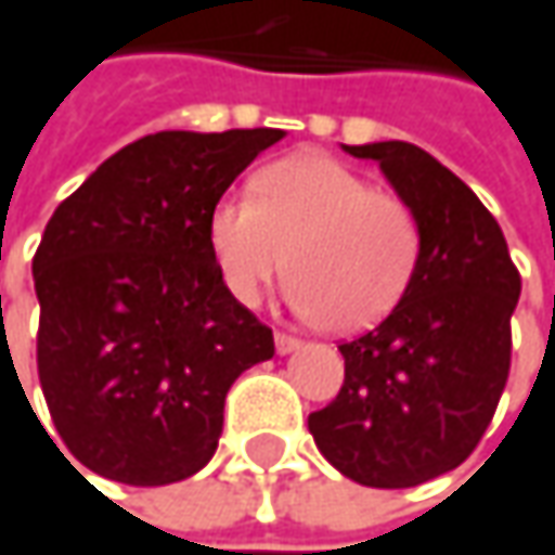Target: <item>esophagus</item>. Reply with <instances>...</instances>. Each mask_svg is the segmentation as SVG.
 Segmentation results:
<instances>
[{"label":"esophagus","instance_id":"obj_1","mask_svg":"<svg viewBox=\"0 0 555 555\" xmlns=\"http://www.w3.org/2000/svg\"><path fill=\"white\" fill-rule=\"evenodd\" d=\"M298 348H301V339H295V336H288V333H276L279 354H292V351H298Z\"/></svg>","mask_w":555,"mask_h":555}]
</instances>
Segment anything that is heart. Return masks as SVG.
Returning a JSON list of instances; mask_svg holds the SVG:
<instances>
[{
	"mask_svg": "<svg viewBox=\"0 0 555 555\" xmlns=\"http://www.w3.org/2000/svg\"><path fill=\"white\" fill-rule=\"evenodd\" d=\"M207 242L229 295L254 308L288 276V301L333 333H361L405 298L421 260V219L333 156L292 153L250 179V201L225 197Z\"/></svg>",
	"mask_w": 555,
	"mask_h": 555,
	"instance_id": "b5f03b06",
	"label": "heart"
}]
</instances>
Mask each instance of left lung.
Masks as SVG:
<instances>
[{
  "label": "left lung",
  "instance_id": "obj_1",
  "mask_svg": "<svg viewBox=\"0 0 555 555\" xmlns=\"http://www.w3.org/2000/svg\"><path fill=\"white\" fill-rule=\"evenodd\" d=\"M376 159L421 219L405 298L339 345V396L308 417L323 459L354 483L402 490L459 468L493 421L512 361L521 276L472 188L405 141L345 147Z\"/></svg>",
  "mask_w": 555,
  "mask_h": 555
}]
</instances>
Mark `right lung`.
I'll use <instances>...</instances> for the list:
<instances>
[{
	"instance_id": "right-lung-1",
	"label": "right lung",
	"mask_w": 555,
	"mask_h": 555,
	"mask_svg": "<svg viewBox=\"0 0 555 555\" xmlns=\"http://www.w3.org/2000/svg\"><path fill=\"white\" fill-rule=\"evenodd\" d=\"M282 134H147L52 212L34 254L37 371L83 468L131 487L197 474L219 446L229 386L273 358V330L216 270L207 219Z\"/></svg>"
}]
</instances>
